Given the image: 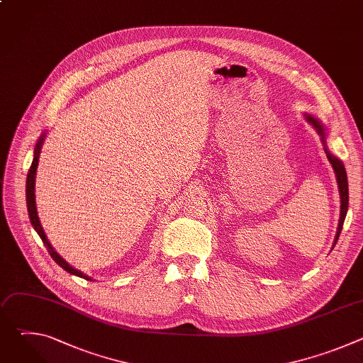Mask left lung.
Segmentation results:
<instances>
[{
	"label": "left lung",
	"instance_id": "8db88e82",
	"mask_svg": "<svg viewBox=\"0 0 363 363\" xmlns=\"http://www.w3.org/2000/svg\"><path fill=\"white\" fill-rule=\"evenodd\" d=\"M304 119L307 121V123L312 125L316 132L320 135V139H322V143H323V149L326 152V157L329 160V162L332 164V168L335 171V175H336V181H337V188H339V195H340V218H339V224H337V231H336V235H335V241H333V245L332 248L336 245L337 240H339V235H340V231H342V227H343V223H345V218H346V213H347V205H349V188H347V175H346V169H345V165L343 162L335 157L333 153H330V150L328 149V143H326V136H328V128L318 119L315 118L313 115H310L307 112L303 113Z\"/></svg>",
	"mask_w": 363,
	"mask_h": 363
}]
</instances>
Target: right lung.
I'll use <instances>...</instances> for the list:
<instances>
[{"label": "right lung", "instance_id": "right-lung-1", "mask_svg": "<svg viewBox=\"0 0 363 363\" xmlns=\"http://www.w3.org/2000/svg\"><path fill=\"white\" fill-rule=\"evenodd\" d=\"M47 136V132H43L41 136L38 138L35 146H34V157H33V162H31V167L28 169V175H27V184H26V198H27V210H28V217H30V221H31V225L34 227V230L37 231V234L40 235L41 241L44 242L48 254L51 255V258L62 267L65 269L67 273L73 274V276H77V277H82V279H86V280H91V277L86 276L84 273H82L80 270L74 269L73 266H70L65 258L53 248V245L50 244L43 227H41V223L38 220V216H37V206H35V175H37V167H38V158H40V152H41V147H43V143H44V139Z\"/></svg>", "mask_w": 363, "mask_h": 363}]
</instances>
